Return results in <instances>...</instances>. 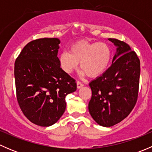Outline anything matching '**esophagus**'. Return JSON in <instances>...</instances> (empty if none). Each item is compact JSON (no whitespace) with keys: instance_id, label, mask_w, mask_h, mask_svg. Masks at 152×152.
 Instances as JSON below:
<instances>
[{"instance_id":"obj_1","label":"esophagus","mask_w":152,"mask_h":152,"mask_svg":"<svg viewBox=\"0 0 152 152\" xmlns=\"http://www.w3.org/2000/svg\"><path fill=\"white\" fill-rule=\"evenodd\" d=\"M76 84H77V88H78V89L82 88V87L84 86L83 84H82L81 82H79V81H77V82H76Z\"/></svg>"}]
</instances>
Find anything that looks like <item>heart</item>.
<instances>
[{
    "label": "heart",
    "mask_w": 152,
    "mask_h": 152,
    "mask_svg": "<svg viewBox=\"0 0 152 152\" xmlns=\"http://www.w3.org/2000/svg\"><path fill=\"white\" fill-rule=\"evenodd\" d=\"M111 59V48L105 42L79 41L70 46L69 52L59 54V63L65 73L71 74L80 62L81 74L96 77L107 70Z\"/></svg>",
    "instance_id": "obj_1"
}]
</instances>
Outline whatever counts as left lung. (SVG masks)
Listing matches in <instances>:
<instances>
[{"label":"left lung","mask_w":152,"mask_h":152,"mask_svg":"<svg viewBox=\"0 0 152 152\" xmlns=\"http://www.w3.org/2000/svg\"><path fill=\"white\" fill-rule=\"evenodd\" d=\"M116 47L111 66L90 82L92 97L88 104L93 120L110 127L129 115L137 100L140 62L128 44L109 38Z\"/></svg>","instance_id":"obj_1"}]
</instances>
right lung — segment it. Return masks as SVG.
Returning a JSON list of instances; mask_svg holds the SVG:
<instances>
[{
    "mask_svg": "<svg viewBox=\"0 0 152 152\" xmlns=\"http://www.w3.org/2000/svg\"><path fill=\"white\" fill-rule=\"evenodd\" d=\"M59 43L58 38L31 41L15 63L17 100L24 115L40 126L59 121L66 108L65 97L76 90L75 79L59 66Z\"/></svg>",
    "mask_w": 152,
    "mask_h": 152,
    "instance_id": "right-lung-1",
    "label": "right lung"
}]
</instances>
